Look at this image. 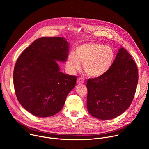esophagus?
<instances>
[{"label": "esophagus", "instance_id": "34e87169", "mask_svg": "<svg viewBox=\"0 0 149 149\" xmlns=\"http://www.w3.org/2000/svg\"><path fill=\"white\" fill-rule=\"evenodd\" d=\"M77 82H79V83H84V81L83 79H81V78H78V79H77Z\"/></svg>", "mask_w": 149, "mask_h": 149}]
</instances>
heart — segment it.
<instances>
[{"instance_id": "1", "label": "heart", "mask_w": 149, "mask_h": 149, "mask_svg": "<svg viewBox=\"0 0 149 149\" xmlns=\"http://www.w3.org/2000/svg\"><path fill=\"white\" fill-rule=\"evenodd\" d=\"M114 58L113 50L109 47L100 44H87L78 47L75 55L70 54L66 62L68 72L74 74L81 68L88 75L96 78L104 75L111 67Z\"/></svg>"}]
</instances>
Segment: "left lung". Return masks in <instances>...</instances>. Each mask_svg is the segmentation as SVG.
Masks as SVG:
<instances>
[{
  "instance_id": "left-lung-1",
  "label": "left lung",
  "mask_w": 149,
  "mask_h": 149,
  "mask_svg": "<svg viewBox=\"0 0 149 149\" xmlns=\"http://www.w3.org/2000/svg\"><path fill=\"white\" fill-rule=\"evenodd\" d=\"M138 78L134 61L126 49L121 48L107 72L87 81L89 113L101 120H110L121 115L132 102Z\"/></svg>"
}]
</instances>
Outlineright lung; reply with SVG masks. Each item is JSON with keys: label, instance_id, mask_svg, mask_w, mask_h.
I'll return each mask as SVG.
<instances>
[{"label": "right lung", "instance_id": "1", "mask_svg": "<svg viewBox=\"0 0 149 149\" xmlns=\"http://www.w3.org/2000/svg\"><path fill=\"white\" fill-rule=\"evenodd\" d=\"M68 50L65 38L42 37L17 58L13 71L15 94L20 104L32 114L39 117L56 114L75 87L77 76L60 72L56 62H65Z\"/></svg>", "mask_w": 149, "mask_h": 149}]
</instances>
